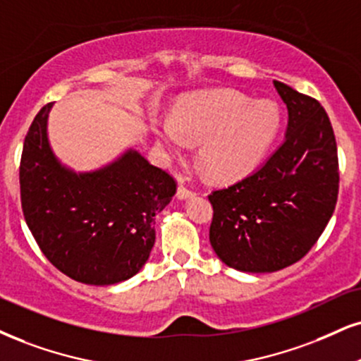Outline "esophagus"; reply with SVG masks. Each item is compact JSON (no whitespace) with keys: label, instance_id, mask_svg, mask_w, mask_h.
Instances as JSON below:
<instances>
[{"label":"esophagus","instance_id":"esophagus-1","mask_svg":"<svg viewBox=\"0 0 361 361\" xmlns=\"http://www.w3.org/2000/svg\"><path fill=\"white\" fill-rule=\"evenodd\" d=\"M194 195V190H190V189H188L185 188V185H179V188H177V197L179 199H188V197H192Z\"/></svg>","mask_w":361,"mask_h":361}]
</instances>
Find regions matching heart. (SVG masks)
I'll list each match as a JSON object with an SVG mask.
<instances>
[{"mask_svg": "<svg viewBox=\"0 0 361 361\" xmlns=\"http://www.w3.org/2000/svg\"><path fill=\"white\" fill-rule=\"evenodd\" d=\"M154 133L171 155L180 157L199 144V160L221 180H235L259 166L281 127V112L271 100L247 99L233 90L184 97L172 118L155 120Z\"/></svg>", "mask_w": 361, "mask_h": 361, "instance_id": "1", "label": "heart"}]
</instances>
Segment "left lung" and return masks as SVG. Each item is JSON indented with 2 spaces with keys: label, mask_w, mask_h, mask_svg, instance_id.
Masks as SVG:
<instances>
[{
  "label": "left lung",
  "mask_w": 361,
  "mask_h": 361,
  "mask_svg": "<svg viewBox=\"0 0 361 361\" xmlns=\"http://www.w3.org/2000/svg\"><path fill=\"white\" fill-rule=\"evenodd\" d=\"M273 83L288 109L283 144L251 176L209 195L211 246L244 273H273L300 261L338 199L336 140L326 112L318 100Z\"/></svg>",
  "instance_id": "obj_1"
}]
</instances>
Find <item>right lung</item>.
<instances>
[{"label":"right lung","instance_id":"1","mask_svg":"<svg viewBox=\"0 0 361 361\" xmlns=\"http://www.w3.org/2000/svg\"><path fill=\"white\" fill-rule=\"evenodd\" d=\"M37 114L20 164L21 207L48 261L78 283L109 286L132 278L155 243V214L171 202L176 180L128 149L109 166L75 172L53 154L48 115Z\"/></svg>","mask_w":361,"mask_h":361}]
</instances>
